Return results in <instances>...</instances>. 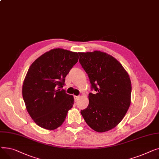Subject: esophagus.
<instances>
[{
    "label": "esophagus",
    "instance_id": "34e87169",
    "mask_svg": "<svg viewBox=\"0 0 159 159\" xmlns=\"http://www.w3.org/2000/svg\"><path fill=\"white\" fill-rule=\"evenodd\" d=\"M79 98H80L79 96H74V100H75V101H77Z\"/></svg>",
    "mask_w": 159,
    "mask_h": 159
}]
</instances>
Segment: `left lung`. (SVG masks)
<instances>
[{
	"label": "left lung",
	"instance_id": "obj_1",
	"mask_svg": "<svg viewBox=\"0 0 159 159\" xmlns=\"http://www.w3.org/2000/svg\"><path fill=\"white\" fill-rule=\"evenodd\" d=\"M80 63L88 74L91 89L89 103L81 114L96 132H105L115 128L131 102L132 83L128 72L112 56L99 51L78 52Z\"/></svg>",
	"mask_w": 159,
	"mask_h": 159
}]
</instances>
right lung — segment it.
<instances>
[{
  "label": "right lung",
  "mask_w": 159,
  "mask_h": 159,
  "mask_svg": "<svg viewBox=\"0 0 159 159\" xmlns=\"http://www.w3.org/2000/svg\"><path fill=\"white\" fill-rule=\"evenodd\" d=\"M78 58V52L53 49L40 56L28 69L23 83L22 96L28 113L41 128L57 129L72 107L73 96L61 89Z\"/></svg>",
  "instance_id": "right-lung-1"
}]
</instances>
